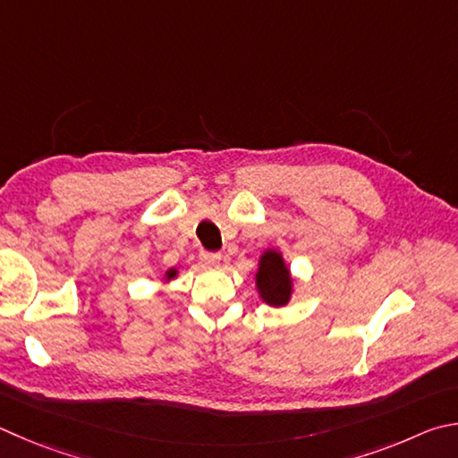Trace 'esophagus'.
<instances>
[{
	"instance_id": "1",
	"label": "esophagus",
	"mask_w": 458,
	"mask_h": 458,
	"mask_svg": "<svg viewBox=\"0 0 458 458\" xmlns=\"http://www.w3.org/2000/svg\"><path fill=\"white\" fill-rule=\"evenodd\" d=\"M200 260L206 264V266H210V268H216V266L220 264V260H222V254L220 252H200Z\"/></svg>"
}]
</instances>
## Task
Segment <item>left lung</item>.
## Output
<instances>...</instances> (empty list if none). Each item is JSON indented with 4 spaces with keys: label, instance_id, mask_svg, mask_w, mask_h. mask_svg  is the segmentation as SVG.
Instances as JSON below:
<instances>
[{
    "label": "left lung",
    "instance_id": "1",
    "mask_svg": "<svg viewBox=\"0 0 458 458\" xmlns=\"http://www.w3.org/2000/svg\"><path fill=\"white\" fill-rule=\"evenodd\" d=\"M256 293L264 304L282 309L294 294V276L278 248H266L254 272Z\"/></svg>",
    "mask_w": 458,
    "mask_h": 458
}]
</instances>
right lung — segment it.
<instances>
[{"mask_svg":"<svg viewBox=\"0 0 458 458\" xmlns=\"http://www.w3.org/2000/svg\"><path fill=\"white\" fill-rule=\"evenodd\" d=\"M178 274H180V272H178V268H168V270L164 272V276H162V278H164V282H172V280H176V278H178Z\"/></svg>","mask_w":458,"mask_h":458,"instance_id":"1","label":"right lung"}]
</instances>
